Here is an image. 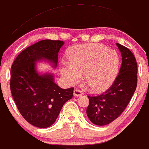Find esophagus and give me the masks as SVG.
Segmentation results:
<instances>
[{"label": "esophagus", "mask_w": 149, "mask_h": 149, "mask_svg": "<svg viewBox=\"0 0 149 149\" xmlns=\"http://www.w3.org/2000/svg\"><path fill=\"white\" fill-rule=\"evenodd\" d=\"M82 95H83V93L80 90H77V89H75L74 90V96H75V97H80V96Z\"/></svg>", "instance_id": "1"}]
</instances>
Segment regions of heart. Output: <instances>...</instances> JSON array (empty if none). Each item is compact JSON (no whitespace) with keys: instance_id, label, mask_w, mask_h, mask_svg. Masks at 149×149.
Here are the masks:
<instances>
[{"instance_id":"1","label":"heart","mask_w":149,"mask_h":149,"mask_svg":"<svg viewBox=\"0 0 149 149\" xmlns=\"http://www.w3.org/2000/svg\"><path fill=\"white\" fill-rule=\"evenodd\" d=\"M68 62H64L62 74L71 83L77 82L81 74L89 88L102 93L110 88L117 77L120 57L114 50L102 44H80L67 52Z\"/></svg>"}]
</instances>
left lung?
<instances>
[{"label":"left lung","instance_id":"8db88e82","mask_svg":"<svg viewBox=\"0 0 149 149\" xmlns=\"http://www.w3.org/2000/svg\"><path fill=\"white\" fill-rule=\"evenodd\" d=\"M117 46L122 56V64L116 80L103 94L88 96L87 116L97 125H108L116 120L128 105L137 86L136 58L128 48L118 43Z\"/></svg>","mask_w":149,"mask_h":149}]
</instances>
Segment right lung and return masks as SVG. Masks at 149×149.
Returning <instances> with one entry per match:
<instances>
[{
	"instance_id": "1",
	"label": "right lung",
	"mask_w": 149,
	"mask_h": 149,
	"mask_svg": "<svg viewBox=\"0 0 149 149\" xmlns=\"http://www.w3.org/2000/svg\"><path fill=\"white\" fill-rule=\"evenodd\" d=\"M62 41L42 40L18 54L10 70V90L21 116L35 127L46 128L55 122L64 104L73 96V87L62 89L53 72L37 70L46 62L56 69Z\"/></svg>"
}]
</instances>
